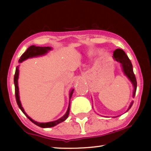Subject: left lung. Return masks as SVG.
<instances>
[{"label": "left lung", "instance_id": "8db88e82", "mask_svg": "<svg viewBox=\"0 0 151 151\" xmlns=\"http://www.w3.org/2000/svg\"><path fill=\"white\" fill-rule=\"evenodd\" d=\"M112 58H113V59H114V60H116V62L121 64L122 72L124 73V75L129 79V81H131V83L132 84V86H133L134 88L133 93H132V96L134 97L135 93H136L137 91V83L136 77H135V75L133 72V68H132V65L131 60H130L129 57H128V56L126 55V53L124 52V51L121 49H119V48H117V49L114 51ZM132 104H133V101L131 102V103L129 105V107L128 108L127 111H129V110L131 108ZM113 117L115 118V117L117 116Z\"/></svg>", "mask_w": 151, "mask_h": 151}]
</instances>
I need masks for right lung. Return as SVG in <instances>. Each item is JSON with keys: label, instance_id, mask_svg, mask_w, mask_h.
<instances>
[{"label": "right lung", "instance_id": "right-lung-1", "mask_svg": "<svg viewBox=\"0 0 151 151\" xmlns=\"http://www.w3.org/2000/svg\"><path fill=\"white\" fill-rule=\"evenodd\" d=\"M52 48L50 47H36L35 45H32L27 48V50L25 51V52L22 55L21 57H20V59L19 60V63H20L23 62L24 60L28 59L29 58H33V57H40V56H43L47 54V53L52 50ZM19 65L17 66L16 68V71H15L14 76V87H15V96H16V100L18 106L21 110L22 112L25 114L28 119H29L30 121L32 122L33 123L35 124L37 126L42 128H50L55 127L56 125L60 123L63 121H65V120L68 118V114H69V111H70V99L72 97L73 93L74 92L75 89L73 88L71 89L69 93V104H68V107L67 111H66V113L65 115L63 116L61 118L57 120V121H51L48 122H39L32 120L30 117L28 115V114L25 112L23 107L22 106L21 103H20V96H19V85H18V79H19Z\"/></svg>", "mask_w": 151, "mask_h": 151}]
</instances>
